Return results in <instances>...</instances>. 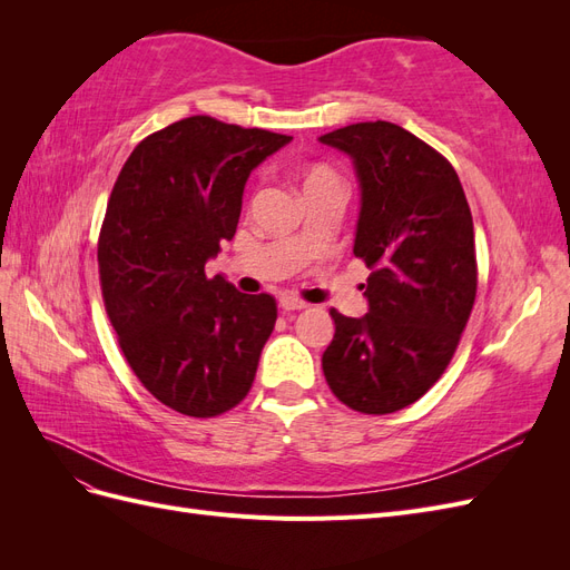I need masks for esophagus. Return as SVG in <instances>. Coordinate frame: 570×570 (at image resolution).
<instances>
[{
  "label": "esophagus",
  "mask_w": 570,
  "mask_h": 570,
  "mask_svg": "<svg viewBox=\"0 0 570 570\" xmlns=\"http://www.w3.org/2000/svg\"><path fill=\"white\" fill-rule=\"evenodd\" d=\"M281 308L283 312H302V308H306V302L292 297V295H285V297H281Z\"/></svg>",
  "instance_id": "1"
}]
</instances>
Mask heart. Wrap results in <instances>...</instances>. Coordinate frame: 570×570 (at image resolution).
I'll return each instance as SVG.
<instances>
[{"label": "heart", "mask_w": 570, "mask_h": 570, "mask_svg": "<svg viewBox=\"0 0 570 570\" xmlns=\"http://www.w3.org/2000/svg\"><path fill=\"white\" fill-rule=\"evenodd\" d=\"M321 183H337L335 180V174L331 168H325V166H314V168H308L306 174L302 176V189H306V187H314V185H321Z\"/></svg>", "instance_id": "1"}]
</instances>
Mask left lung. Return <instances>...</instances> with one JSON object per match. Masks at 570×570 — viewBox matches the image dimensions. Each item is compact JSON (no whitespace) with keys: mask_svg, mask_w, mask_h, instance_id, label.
<instances>
[{"mask_svg":"<svg viewBox=\"0 0 570 570\" xmlns=\"http://www.w3.org/2000/svg\"><path fill=\"white\" fill-rule=\"evenodd\" d=\"M318 140L354 164V254L373 268L361 285L368 314L331 312L323 375L342 404L381 416L421 400L450 366L478 289L473 218L452 164L409 130L366 120Z\"/></svg>","mask_w":570,"mask_h":570,"instance_id":"left-lung-1","label":"left lung"}]
</instances>
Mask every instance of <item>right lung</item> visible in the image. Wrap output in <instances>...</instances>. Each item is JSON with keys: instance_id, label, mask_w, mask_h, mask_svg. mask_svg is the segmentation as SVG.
Masks as SVG:
<instances>
[{"instance_id": "add662e5", "label": "right lung", "mask_w": 570, "mask_h": 570, "mask_svg": "<svg viewBox=\"0 0 570 570\" xmlns=\"http://www.w3.org/2000/svg\"><path fill=\"white\" fill-rule=\"evenodd\" d=\"M292 140L189 116L132 149L99 233L101 295L130 368L185 416L247 396L278 308L204 266L233 239L252 170Z\"/></svg>"}]
</instances>
